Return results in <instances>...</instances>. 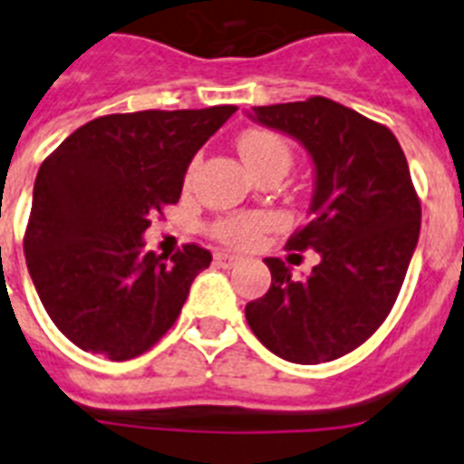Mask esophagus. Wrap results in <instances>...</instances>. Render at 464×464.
Wrapping results in <instances>:
<instances>
[{
    "instance_id": "esophagus-1",
    "label": "esophagus",
    "mask_w": 464,
    "mask_h": 464,
    "mask_svg": "<svg viewBox=\"0 0 464 464\" xmlns=\"http://www.w3.org/2000/svg\"><path fill=\"white\" fill-rule=\"evenodd\" d=\"M240 259L236 255H228V252H214V265L224 266V269H231V266L238 265Z\"/></svg>"
}]
</instances>
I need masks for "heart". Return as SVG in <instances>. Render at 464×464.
I'll use <instances>...</instances> for the list:
<instances>
[{"label":"heart","mask_w":464,"mask_h":464,"mask_svg":"<svg viewBox=\"0 0 464 464\" xmlns=\"http://www.w3.org/2000/svg\"><path fill=\"white\" fill-rule=\"evenodd\" d=\"M240 154L245 157V161L250 164V169L255 173L262 171V169L269 167H281L284 171H288L293 161V150L288 145L284 135L274 133V130H247V133L240 135L238 140ZM193 169L188 171V180L193 176ZM271 226V217L262 212H243V214H228V217H219L209 224V236L214 240L224 243L226 247H236V250H243V247H250L259 240V236Z\"/></svg>","instance_id":"1"}]
</instances>
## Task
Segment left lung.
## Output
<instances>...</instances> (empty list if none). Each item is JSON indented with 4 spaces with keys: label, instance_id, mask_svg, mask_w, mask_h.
Returning <instances> with one entry per match:
<instances>
[{
    "label": "left lung",
    "instance_id": "1",
    "mask_svg": "<svg viewBox=\"0 0 464 464\" xmlns=\"http://www.w3.org/2000/svg\"><path fill=\"white\" fill-rule=\"evenodd\" d=\"M259 123L307 147L317 169L312 221L288 250H317V266L293 281L266 257L271 288L245 304L252 334L288 362H331L374 334L401 293L421 226L401 142L383 123L326 97L252 107Z\"/></svg>",
    "mask_w": 464,
    "mask_h": 464
}]
</instances>
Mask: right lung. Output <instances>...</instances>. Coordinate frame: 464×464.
Returning a JSON list of instances; mask_svg holds the SVG:
<instances>
[{
    "label": "right lung",
    "instance_id": "1",
    "mask_svg": "<svg viewBox=\"0 0 464 464\" xmlns=\"http://www.w3.org/2000/svg\"><path fill=\"white\" fill-rule=\"evenodd\" d=\"M236 111L147 109L92 119L37 171L24 250L49 319L114 362L150 350L179 319L212 255L183 245L167 262L142 233L183 190L190 160Z\"/></svg>",
    "mask_w": 464,
    "mask_h": 464
}]
</instances>
